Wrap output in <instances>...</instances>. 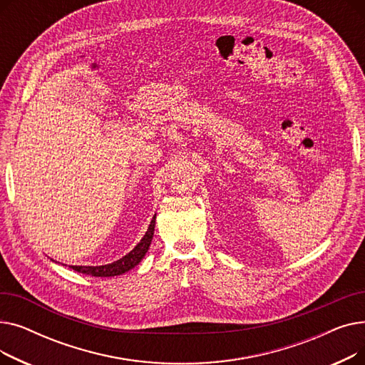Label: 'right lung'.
I'll return each mask as SVG.
<instances>
[{
    "mask_svg": "<svg viewBox=\"0 0 365 365\" xmlns=\"http://www.w3.org/2000/svg\"><path fill=\"white\" fill-rule=\"evenodd\" d=\"M155 219H157V215L152 217L148 231L140 240V242L120 260L108 263V264H101V266H71V267L76 272L91 275V277H115V275H123L128 272L134 266H138L140 260L145 257V255L148 253L149 245L153 238V231H155Z\"/></svg>",
    "mask_w": 365,
    "mask_h": 365,
    "instance_id": "add662e5",
    "label": "right lung"
}]
</instances>
